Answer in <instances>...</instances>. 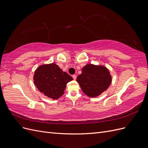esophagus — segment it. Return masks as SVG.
Returning <instances> with one entry per match:
<instances>
[{
  "instance_id": "34e87169",
  "label": "esophagus",
  "mask_w": 148,
  "mask_h": 148,
  "mask_svg": "<svg viewBox=\"0 0 148 148\" xmlns=\"http://www.w3.org/2000/svg\"><path fill=\"white\" fill-rule=\"evenodd\" d=\"M72 77H73V78L74 79H77V75H73L72 76Z\"/></svg>"
}]
</instances>
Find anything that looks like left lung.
I'll return each instance as SVG.
<instances>
[{
  "label": "left lung",
  "instance_id": "1",
  "mask_svg": "<svg viewBox=\"0 0 148 148\" xmlns=\"http://www.w3.org/2000/svg\"><path fill=\"white\" fill-rule=\"evenodd\" d=\"M77 82L83 92L89 97H95L106 91L112 82L109 70L103 65L87 64L82 69Z\"/></svg>",
  "mask_w": 148,
  "mask_h": 148
}]
</instances>
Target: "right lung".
<instances>
[{
	"instance_id": "right-lung-1",
	"label": "right lung",
	"mask_w": 148,
	"mask_h": 148,
	"mask_svg": "<svg viewBox=\"0 0 148 148\" xmlns=\"http://www.w3.org/2000/svg\"><path fill=\"white\" fill-rule=\"evenodd\" d=\"M33 79L40 92L52 99H57L64 95L67 83L73 78L52 63L39 66L34 71Z\"/></svg>"
}]
</instances>
